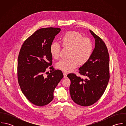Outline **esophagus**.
Masks as SVG:
<instances>
[{
  "instance_id": "34e87169",
  "label": "esophagus",
  "mask_w": 126,
  "mask_h": 126,
  "mask_svg": "<svg viewBox=\"0 0 126 126\" xmlns=\"http://www.w3.org/2000/svg\"><path fill=\"white\" fill-rule=\"evenodd\" d=\"M63 77H64V78H66V77H67V74L66 72H63Z\"/></svg>"
}]
</instances>
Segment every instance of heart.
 <instances>
[{
  "mask_svg": "<svg viewBox=\"0 0 126 126\" xmlns=\"http://www.w3.org/2000/svg\"><path fill=\"white\" fill-rule=\"evenodd\" d=\"M63 47L71 48L70 59H62L56 65L62 71L69 72L76 68L79 64L86 63L90 59L93 50V44L89 38L83 37L79 32L69 31L61 39ZM50 53L54 59H58L61 50L60 45L53 43L50 46Z\"/></svg>",
  "mask_w": 126,
  "mask_h": 126,
  "instance_id": "obj_1",
  "label": "heart"
}]
</instances>
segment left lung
<instances>
[{"label":"left lung","mask_w":126,"mask_h":126,"mask_svg":"<svg viewBox=\"0 0 126 126\" xmlns=\"http://www.w3.org/2000/svg\"><path fill=\"white\" fill-rule=\"evenodd\" d=\"M95 39L94 48L89 61L79 68L78 77L70 73L67 77L71 80L70 93L76 104L89 106L95 103L102 95L110 79V60L108 48L104 41L90 30Z\"/></svg>","instance_id":"8db88e82"}]
</instances>
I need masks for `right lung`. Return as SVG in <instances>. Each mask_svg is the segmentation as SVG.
Listing matches in <instances>:
<instances>
[{
	"instance_id": "right-lung-1",
	"label": "right lung",
	"mask_w": 126,
	"mask_h": 126,
	"mask_svg": "<svg viewBox=\"0 0 126 126\" xmlns=\"http://www.w3.org/2000/svg\"><path fill=\"white\" fill-rule=\"evenodd\" d=\"M60 31L61 29L52 27L36 31L24 41L19 53V85L26 98L38 106L46 105L53 100L54 90L63 77L61 70L51 66L50 46ZM49 66L52 72L45 76Z\"/></svg>"
}]
</instances>
